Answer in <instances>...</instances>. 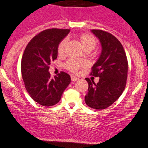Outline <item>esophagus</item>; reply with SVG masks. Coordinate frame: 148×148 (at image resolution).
Here are the masks:
<instances>
[{
  "instance_id": "esophagus-1",
  "label": "esophagus",
  "mask_w": 148,
  "mask_h": 148,
  "mask_svg": "<svg viewBox=\"0 0 148 148\" xmlns=\"http://www.w3.org/2000/svg\"><path fill=\"white\" fill-rule=\"evenodd\" d=\"M71 79L72 82H74V81H77L79 79V78L77 77H75V76H71Z\"/></svg>"
}]
</instances>
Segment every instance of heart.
<instances>
[{
  "label": "heart",
  "mask_w": 148,
  "mask_h": 148,
  "mask_svg": "<svg viewBox=\"0 0 148 148\" xmlns=\"http://www.w3.org/2000/svg\"><path fill=\"white\" fill-rule=\"evenodd\" d=\"M79 42L86 51H90L96 47L97 40L94 36L89 34H82L78 37ZM68 44V39L64 38L60 42L58 46V52L60 55L64 54L66 46ZM86 66V62L82 60H69L64 64V67L71 72H77L80 68Z\"/></svg>",
  "instance_id": "heart-1"
}]
</instances>
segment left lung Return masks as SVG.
<instances>
[{
	"mask_svg": "<svg viewBox=\"0 0 148 148\" xmlns=\"http://www.w3.org/2000/svg\"><path fill=\"white\" fill-rule=\"evenodd\" d=\"M102 46L99 59L93 66L90 75L99 77L98 83L86 78L88 83L85 102L97 110L107 108L119 99L125 88L127 77V63L125 51L121 42L107 32L92 29Z\"/></svg>",
	"mask_w": 148,
	"mask_h": 148,
	"instance_id": "8db88e82",
	"label": "left lung"
}]
</instances>
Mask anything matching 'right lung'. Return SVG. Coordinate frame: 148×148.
I'll use <instances>...</instances> for the list:
<instances>
[{
    "label": "right lung",
    "instance_id": "1",
    "mask_svg": "<svg viewBox=\"0 0 148 148\" xmlns=\"http://www.w3.org/2000/svg\"><path fill=\"white\" fill-rule=\"evenodd\" d=\"M69 29H46L34 36L26 46L21 60V73L30 97L42 106L58 103L71 82L67 73L61 71L54 78L49 72L51 61L58 58V46Z\"/></svg>",
    "mask_w": 148,
    "mask_h": 148
}]
</instances>
